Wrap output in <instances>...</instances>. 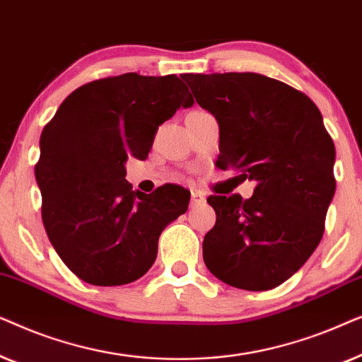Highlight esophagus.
<instances>
[{
  "mask_svg": "<svg viewBox=\"0 0 362 362\" xmlns=\"http://www.w3.org/2000/svg\"><path fill=\"white\" fill-rule=\"evenodd\" d=\"M206 196L202 191H191V202L192 204H201V202H204Z\"/></svg>",
  "mask_w": 362,
  "mask_h": 362,
  "instance_id": "obj_1",
  "label": "esophagus"
}]
</instances>
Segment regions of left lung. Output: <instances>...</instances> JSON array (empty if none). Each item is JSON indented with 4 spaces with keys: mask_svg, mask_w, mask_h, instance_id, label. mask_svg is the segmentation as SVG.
<instances>
[{
    "mask_svg": "<svg viewBox=\"0 0 362 362\" xmlns=\"http://www.w3.org/2000/svg\"><path fill=\"white\" fill-rule=\"evenodd\" d=\"M219 122L216 166L255 181L254 194L209 196L216 226L202 242L209 272L249 291L272 290L318 247L334 196V143L303 92L254 72L185 74Z\"/></svg>",
    "mask_w": 362,
    "mask_h": 362,
    "instance_id": "left-lung-1",
    "label": "left lung"
}]
</instances>
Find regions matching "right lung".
<instances>
[{"instance_id":"1","label":"right lung","mask_w":362,"mask_h":362,"mask_svg":"<svg viewBox=\"0 0 362 362\" xmlns=\"http://www.w3.org/2000/svg\"><path fill=\"white\" fill-rule=\"evenodd\" d=\"M192 103L175 74L128 72L76 88L44 127L34 168L42 224L81 280L127 285L155 264L158 239L187 211L189 191L176 185L133 191L125 163L146 160L158 127Z\"/></svg>"}]
</instances>
